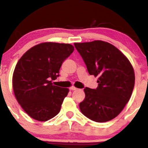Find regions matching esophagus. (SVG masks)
I'll return each mask as SVG.
<instances>
[{"label": "esophagus", "mask_w": 148, "mask_h": 148, "mask_svg": "<svg viewBox=\"0 0 148 148\" xmlns=\"http://www.w3.org/2000/svg\"><path fill=\"white\" fill-rule=\"evenodd\" d=\"M76 89H77V88L74 87V86H72L71 88H69V90H76Z\"/></svg>", "instance_id": "obj_1"}]
</instances>
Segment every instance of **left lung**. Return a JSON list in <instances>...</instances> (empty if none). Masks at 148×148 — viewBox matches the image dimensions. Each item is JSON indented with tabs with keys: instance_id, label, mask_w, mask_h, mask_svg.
<instances>
[{
	"instance_id": "obj_1",
	"label": "left lung",
	"mask_w": 148,
	"mask_h": 148,
	"mask_svg": "<svg viewBox=\"0 0 148 148\" xmlns=\"http://www.w3.org/2000/svg\"><path fill=\"white\" fill-rule=\"evenodd\" d=\"M90 75L98 76L96 89L85 88L81 113L97 123L118 115L130 100L135 84L133 67L126 56L108 42L96 40L74 43Z\"/></svg>"
}]
</instances>
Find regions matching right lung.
<instances>
[{"label": "right lung", "mask_w": 148, "mask_h": 148, "mask_svg": "<svg viewBox=\"0 0 148 148\" xmlns=\"http://www.w3.org/2000/svg\"><path fill=\"white\" fill-rule=\"evenodd\" d=\"M74 51L69 44L45 42L27 51L12 77L14 95L24 111L38 121H47L60 111L68 88L53 86L62 62Z\"/></svg>", "instance_id": "1"}]
</instances>
